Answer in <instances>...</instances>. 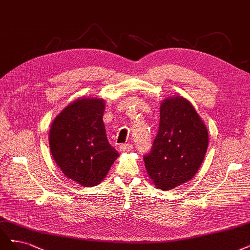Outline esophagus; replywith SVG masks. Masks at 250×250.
<instances>
[{
  "instance_id": "esophagus-1",
  "label": "esophagus",
  "mask_w": 250,
  "mask_h": 250,
  "mask_svg": "<svg viewBox=\"0 0 250 250\" xmlns=\"http://www.w3.org/2000/svg\"><path fill=\"white\" fill-rule=\"evenodd\" d=\"M120 152L126 153V152H130L132 150V145L131 144H123L120 146Z\"/></svg>"
}]
</instances>
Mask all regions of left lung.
Segmentation results:
<instances>
[{"instance_id": "obj_1", "label": "left lung", "mask_w": 250, "mask_h": 250, "mask_svg": "<svg viewBox=\"0 0 250 250\" xmlns=\"http://www.w3.org/2000/svg\"><path fill=\"white\" fill-rule=\"evenodd\" d=\"M208 130L192 104L173 96L160 104V121L152 150L144 161L157 189L170 190L191 180L208 149Z\"/></svg>"}]
</instances>
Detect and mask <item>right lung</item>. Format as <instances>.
I'll return each mask as SVG.
<instances>
[{"instance_id":"1","label":"right lung","mask_w":250,"mask_h":250,"mask_svg":"<svg viewBox=\"0 0 250 250\" xmlns=\"http://www.w3.org/2000/svg\"><path fill=\"white\" fill-rule=\"evenodd\" d=\"M102 98L83 97L68 104L51 123L49 149L67 179L83 187L104 180L119 153L109 145Z\"/></svg>"}]
</instances>
